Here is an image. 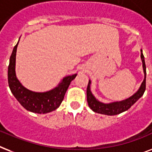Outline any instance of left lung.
<instances>
[{
	"label": "left lung",
	"instance_id": "1",
	"mask_svg": "<svg viewBox=\"0 0 152 152\" xmlns=\"http://www.w3.org/2000/svg\"><path fill=\"white\" fill-rule=\"evenodd\" d=\"M140 58H141V60H142L143 69H144V79L143 80L142 83H141V86H140V87L137 91V92H136L134 95L127 98V99L123 100V101H121V102L109 103V104H104L102 102H98L94 97V96L92 94V93H91V89H90L91 81L89 80L87 88V98L89 107L94 112H97V113H100V114L107 115H115L120 114L122 112L128 110L140 97H142L144 91H145V88H146V65H145L144 57V55L142 54V50H141Z\"/></svg>",
	"mask_w": 152,
	"mask_h": 152
}]
</instances>
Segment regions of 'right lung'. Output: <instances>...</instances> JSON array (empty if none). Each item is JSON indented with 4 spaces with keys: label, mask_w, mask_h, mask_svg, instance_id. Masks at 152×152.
Instances as JSON below:
<instances>
[{
    "label": "right lung",
    "mask_w": 152,
    "mask_h": 152,
    "mask_svg": "<svg viewBox=\"0 0 152 152\" xmlns=\"http://www.w3.org/2000/svg\"><path fill=\"white\" fill-rule=\"evenodd\" d=\"M18 44V42L14 47L12 55L10 57L8 65V85L12 93L21 105L29 112L38 114H45L55 111L63 101L65 92L71 81L76 76V74L65 77L58 86L51 91L44 93L29 91L21 84L15 75V56Z\"/></svg>",
    "instance_id": "obj_1"
}]
</instances>
